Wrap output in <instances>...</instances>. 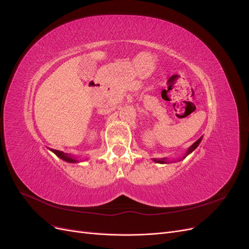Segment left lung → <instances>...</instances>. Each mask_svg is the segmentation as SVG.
<instances>
[{
	"label": "left lung",
	"mask_w": 249,
	"mask_h": 249,
	"mask_svg": "<svg viewBox=\"0 0 249 249\" xmlns=\"http://www.w3.org/2000/svg\"><path fill=\"white\" fill-rule=\"evenodd\" d=\"M201 139H202V137H200L198 140H196L195 141L193 144L188 148V150L186 152V154L184 155V157L183 158H180V159H178V161H180V160H183V159H185V158L188 156V155H190L193 150L196 148L198 145H199V143L201 142ZM153 161L154 162H156V163H160V164H165V163H170V162H176L177 160H175V161H170V160H167V158H162V159H153Z\"/></svg>",
	"instance_id": "8db88e82"
}]
</instances>
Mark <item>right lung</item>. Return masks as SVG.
<instances>
[{"label":"right lung","mask_w":249,"mask_h":249,"mask_svg":"<svg viewBox=\"0 0 249 249\" xmlns=\"http://www.w3.org/2000/svg\"><path fill=\"white\" fill-rule=\"evenodd\" d=\"M50 150H52V152L54 153L57 157H59L60 159H62V160H64L66 162H69V163H79V160H78L77 157L69 155V154L63 153V152H60V150H56V149H52L51 148Z\"/></svg>","instance_id":"add662e5"}]
</instances>
